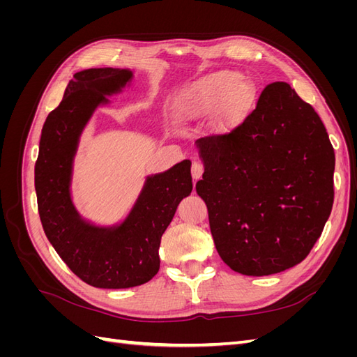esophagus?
<instances>
[{
  "label": "esophagus",
  "instance_id": "obj_1",
  "mask_svg": "<svg viewBox=\"0 0 357 357\" xmlns=\"http://www.w3.org/2000/svg\"><path fill=\"white\" fill-rule=\"evenodd\" d=\"M202 172H204V168H202L199 162H193V164H192V178H193V181H198L202 176Z\"/></svg>",
  "mask_w": 357,
  "mask_h": 357
}]
</instances>
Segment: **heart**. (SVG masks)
<instances>
[{"mask_svg":"<svg viewBox=\"0 0 357 357\" xmlns=\"http://www.w3.org/2000/svg\"><path fill=\"white\" fill-rule=\"evenodd\" d=\"M253 88L240 73L215 71L186 84L176 95L174 112L188 122L214 117L215 128L231 131L243 122L253 102Z\"/></svg>","mask_w":357,"mask_h":357,"instance_id":"heart-1","label":"heart"}]
</instances>
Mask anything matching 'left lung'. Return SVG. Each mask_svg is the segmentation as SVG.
Listing matches in <instances>:
<instances>
[{
	"instance_id": "left-lung-1",
	"label": "left lung",
	"mask_w": 357,
	"mask_h": 357,
	"mask_svg": "<svg viewBox=\"0 0 357 357\" xmlns=\"http://www.w3.org/2000/svg\"><path fill=\"white\" fill-rule=\"evenodd\" d=\"M197 147V193L222 261L253 277L304 261L333 204L335 153L314 109L287 83L268 84L238 128Z\"/></svg>"
}]
</instances>
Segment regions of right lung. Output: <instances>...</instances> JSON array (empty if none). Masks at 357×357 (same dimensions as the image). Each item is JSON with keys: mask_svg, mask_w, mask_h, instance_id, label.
Listing matches in <instances>:
<instances>
[{"mask_svg": "<svg viewBox=\"0 0 357 357\" xmlns=\"http://www.w3.org/2000/svg\"><path fill=\"white\" fill-rule=\"evenodd\" d=\"M128 68H89L74 74L61 104L41 129L36 162L38 213L47 240L84 283L128 289L147 283L159 271V245L177 205L192 192V162L185 159L147 176L126 218L100 226L82 218L71 198L74 158L83 129L107 96L131 84Z\"/></svg>", "mask_w": 357, "mask_h": 357, "instance_id": "add662e5", "label": "right lung"}]
</instances>
